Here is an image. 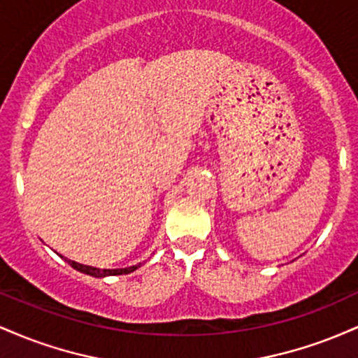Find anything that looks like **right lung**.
I'll return each instance as SVG.
<instances>
[{"label":"right lung","mask_w":358,"mask_h":358,"mask_svg":"<svg viewBox=\"0 0 358 358\" xmlns=\"http://www.w3.org/2000/svg\"><path fill=\"white\" fill-rule=\"evenodd\" d=\"M69 264L72 266L73 269L80 271V273L89 274V276L94 278H106V276H121V274H129L133 271H136L138 268H141V262L136 266H131V268H119V269H99V268H92V266H85V264H79V262L71 261V259L64 257Z\"/></svg>","instance_id":"right-lung-1"}]
</instances>
